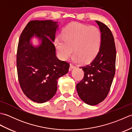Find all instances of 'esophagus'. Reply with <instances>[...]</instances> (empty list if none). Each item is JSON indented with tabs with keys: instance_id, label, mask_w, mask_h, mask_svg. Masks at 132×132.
Wrapping results in <instances>:
<instances>
[{
	"instance_id": "esophagus-1",
	"label": "esophagus",
	"mask_w": 132,
	"mask_h": 132,
	"mask_svg": "<svg viewBox=\"0 0 132 132\" xmlns=\"http://www.w3.org/2000/svg\"><path fill=\"white\" fill-rule=\"evenodd\" d=\"M74 68H76V66L73 65V64H70V69H69L70 70H71L72 69H74Z\"/></svg>"
}]
</instances>
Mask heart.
<instances>
[{"label":"heart","mask_w":132,"mask_h":132,"mask_svg":"<svg viewBox=\"0 0 132 132\" xmlns=\"http://www.w3.org/2000/svg\"><path fill=\"white\" fill-rule=\"evenodd\" d=\"M102 40V33L97 28L71 23L62 30L61 37L55 39L54 45L61 60H68L73 51L74 61L89 62L99 54Z\"/></svg>","instance_id":"heart-1"}]
</instances>
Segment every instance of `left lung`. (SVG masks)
<instances>
[{"label":"left lung","instance_id":"1","mask_svg":"<svg viewBox=\"0 0 132 132\" xmlns=\"http://www.w3.org/2000/svg\"><path fill=\"white\" fill-rule=\"evenodd\" d=\"M95 22L102 33L100 50L90 63L80 67L85 76L76 86L81 100L90 105L98 104L108 95L115 74L116 57L115 44L111 30L102 22Z\"/></svg>","mask_w":132,"mask_h":132}]
</instances>
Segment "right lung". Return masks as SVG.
I'll list each match as a JSON object with an SVG mask.
<instances>
[{"label": "right lung", "mask_w": 132, "mask_h": 132, "mask_svg": "<svg viewBox=\"0 0 132 132\" xmlns=\"http://www.w3.org/2000/svg\"><path fill=\"white\" fill-rule=\"evenodd\" d=\"M57 21L33 20L20 37L16 66L20 85L24 94L38 103L49 101L57 90V80L69 71L70 64L59 60L53 44ZM40 43L34 46L31 39Z\"/></svg>", "instance_id": "add662e5"}]
</instances>
